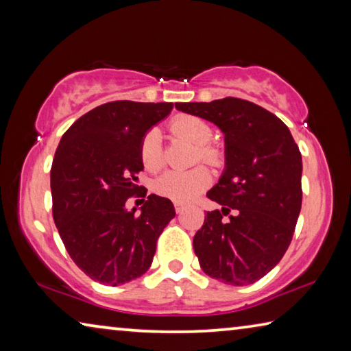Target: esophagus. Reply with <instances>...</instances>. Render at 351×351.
Segmentation results:
<instances>
[{
    "mask_svg": "<svg viewBox=\"0 0 351 351\" xmlns=\"http://www.w3.org/2000/svg\"><path fill=\"white\" fill-rule=\"evenodd\" d=\"M175 210H176V213H182L184 210H186V207H184L182 204H175Z\"/></svg>",
    "mask_w": 351,
    "mask_h": 351,
    "instance_id": "34e87169",
    "label": "esophagus"
}]
</instances>
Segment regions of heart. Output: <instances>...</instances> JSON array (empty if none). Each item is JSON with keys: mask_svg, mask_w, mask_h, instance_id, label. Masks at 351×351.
<instances>
[{"mask_svg": "<svg viewBox=\"0 0 351 351\" xmlns=\"http://www.w3.org/2000/svg\"><path fill=\"white\" fill-rule=\"evenodd\" d=\"M170 132L178 138L187 139L198 147L197 159L212 167H223L226 164V152L221 147L210 144L213 132L203 119L181 114L171 119ZM139 158L144 169L159 171L165 165V150L162 136L158 128L147 130L139 142ZM212 184V175L204 165L187 171L170 170L154 181V192L178 204H189L204 192Z\"/></svg>", "mask_w": 351, "mask_h": 351, "instance_id": "1", "label": "heart"}]
</instances>
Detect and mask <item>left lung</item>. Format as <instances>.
<instances>
[{
  "label": "left lung",
  "mask_w": 351,
  "mask_h": 351,
  "mask_svg": "<svg viewBox=\"0 0 351 351\" xmlns=\"http://www.w3.org/2000/svg\"><path fill=\"white\" fill-rule=\"evenodd\" d=\"M175 106L213 122L226 138V170L207 192L223 209L207 212L193 237L199 266L234 287L255 283L282 260L293 240L302 207L299 147L280 119L249 100Z\"/></svg>",
  "instance_id": "obj_1"
}]
</instances>
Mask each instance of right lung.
<instances>
[{
  "label": "right lung",
  "instance_id": "add662e5",
  "mask_svg": "<svg viewBox=\"0 0 351 351\" xmlns=\"http://www.w3.org/2000/svg\"><path fill=\"white\" fill-rule=\"evenodd\" d=\"M173 104L116 100L77 119L51 167L52 217L74 263L94 282L117 287L145 274L156 241L175 217L167 198L138 186L139 142ZM128 197H147L141 213Z\"/></svg>",
  "mask_w": 351,
  "mask_h": 351
}]
</instances>
